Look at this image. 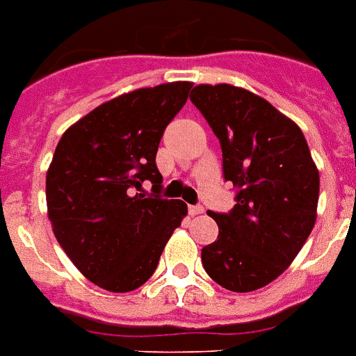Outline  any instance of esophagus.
Instances as JSON below:
<instances>
[{
  "label": "esophagus",
  "mask_w": 356,
  "mask_h": 356,
  "mask_svg": "<svg viewBox=\"0 0 356 356\" xmlns=\"http://www.w3.org/2000/svg\"><path fill=\"white\" fill-rule=\"evenodd\" d=\"M200 213H204V207L202 206H189V215H191V217H196V215H200Z\"/></svg>",
  "instance_id": "34e87169"
}]
</instances>
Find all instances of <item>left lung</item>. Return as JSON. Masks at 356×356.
<instances>
[{
  "instance_id": "obj_1",
  "label": "left lung",
  "mask_w": 356,
  "mask_h": 356,
  "mask_svg": "<svg viewBox=\"0 0 356 356\" xmlns=\"http://www.w3.org/2000/svg\"><path fill=\"white\" fill-rule=\"evenodd\" d=\"M191 102L220 141L224 180L237 189L232 211H207L218 237L202 248V264L227 291H257L291 266L311 235L320 175L300 127L263 97L198 84Z\"/></svg>"
}]
</instances>
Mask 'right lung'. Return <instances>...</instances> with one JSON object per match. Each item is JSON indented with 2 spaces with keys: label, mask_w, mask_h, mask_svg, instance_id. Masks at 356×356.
<instances>
[{
  "label": "right lung",
  "mask_w": 356,
  "mask_h": 356,
  "mask_svg": "<svg viewBox=\"0 0 356 356\" xmlns=\"http://www.w3.org/2000/svg\"><path fill=\"white\" fill-rule=\"evenodd\" d=\"M191 82L123 93L79 119L56 145L45 200L56 241L81 274L110 292L149 281L172 232L187 215L165 200L156 152ZM153 193L143 191V181Z\"/></svg>",
  "instance_id": "1"
}]
</instances>
